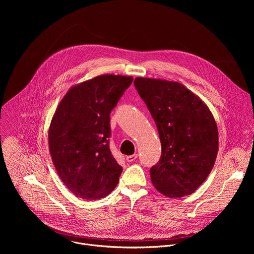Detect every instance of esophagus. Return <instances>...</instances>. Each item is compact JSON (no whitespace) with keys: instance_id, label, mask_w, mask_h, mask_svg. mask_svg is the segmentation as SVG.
Returning a JSON list of instances; mask_svg holds the SVG:
<instances>
[{"instance_id":"esophagus-1","label":"esophagus","mask_w":254,"mask_h":254,"mask_svg":"<svg viewBox=\"0 0 254 254\" xmlns=\"http://www.w3.org/2000/svg\"><path fill=\"white\" fill-rule=\"evenodd\" d=\"M137 157H138V154H137V153H134V154H132V155L126 156V160H127L128 162H132V161H135V160L137 159Z\"/></svg>"}]
</instances>
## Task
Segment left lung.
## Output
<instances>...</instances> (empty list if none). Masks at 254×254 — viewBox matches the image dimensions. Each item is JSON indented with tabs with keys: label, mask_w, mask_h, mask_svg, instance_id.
<instances>
[{
	"label": "left lung",
	"mask_w": 254,
	"mask_h": 254,
	"mask_svg": "<svg viewBox=\"0 0 254 254\" xmlns=\"http://www.w3.org/2000/svg\"><path fill=\"white\" fill-rule=\"evenodd\" d=\"M134 85L158 130L159 162L150 168L155 189L167 197L191 194L210 174L218 148V129L205 103L183 84L137 77Z\"/></svg>",
	"instance_id": "8db88e82"
}]
</instances>
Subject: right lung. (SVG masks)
Listing matches in <instances>:
<instances>
[{"instance_id":"1","label":"right lung","mask_w":254,"mask_h":254,"mask_svg":"<svg viewBox=\"0 0 254 254\" xmlns=\"http://www.w3.org/2000/svg\"><path fill=\"white\" fill-rule=\"evenodd\" d=\"M132 76L104 74L70 87L49 127V150L63 183L77 197L103 198L119 181L122 167L109 145V113Z\"/></svg>"}]
</instances>
